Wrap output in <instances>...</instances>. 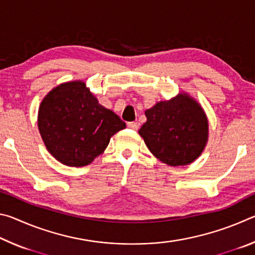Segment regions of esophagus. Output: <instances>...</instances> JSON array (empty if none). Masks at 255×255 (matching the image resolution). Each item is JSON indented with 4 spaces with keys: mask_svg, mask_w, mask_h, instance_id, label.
<instances>
[{
    "mask_svg": "<svg viewBox=\"0 0 255 255\" xmlns=\"http://www.w3.org/2000/svg\"><path fill=\"white\" fill-rule=\"evenodd\" d=\"M127 127L132 129V130H137L138 129V124L135 123V122H131V123H128L127 124Z\"/></svg>",
    "mask_w": 255,
    "mask_h": 255,
    "instance_id": "1",
    "label": "esophagus"
}]
</instances>
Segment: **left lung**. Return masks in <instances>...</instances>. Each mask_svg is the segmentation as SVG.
Returning <instances> with one entry per match:
<instances>
[{"instance_id": "left-lung-1", "label": "left lung", "mask_w": 255, "mask_h": 255, "mask_svg": "<svg viewBox=\"0 0 255 255\" xmlns=\"http://www.w3.org/2000/svg\"><path fill=\"white\" fill-rule=\"evenodd\" d=\"M147 120L138 130L155 157L170 166L195 162L208 141L209 124L204 108L188 92L159 101L145 110Z\"/></svg>"}]
</instances>
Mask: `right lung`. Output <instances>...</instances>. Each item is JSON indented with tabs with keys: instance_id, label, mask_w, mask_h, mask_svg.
I'll return each mask as SVG.
<instances>
[{
	"instance_id": "right-lung-1",
	"label": "right lung",
	"mask_w": 255,
	"mask_h": 255,
	"mask_svg": "<svg viewBox=\"0 0 255 255\" xmlns=\"http://www.w3.org/2000/svg\"><path fill=\"white\" fill-rule=\"evenodd\" d=\"M124 128L126 124L101 106L80 80L55 86L38 110V129L47 150L67 166L89 165Z\"/></svg>"
}]
</instances>
